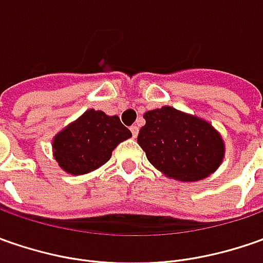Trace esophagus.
<instances>
[{
	"label": "esophagus",
	"instance_id": "34e87169",
	"mask_svg": "<svg viewBox=\"0 0 263 263\" xmlns=\"http://www.w3.org/2000/svg\"><path fill=\"white\" fill-rule=\"evenodd\" d=\"M130 132H132V135H133V137H137V133H139V127H137V126H132V127H130Z\"/></svg>",
	"mask_w": 263,
	"mask_h": 263
}]
</instances>
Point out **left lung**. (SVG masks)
<instances>
[{
	"label": "left lung",
	"mask_w": 263,
	"mask_h": 263,
	"mask_svg": "<svg viewBox=\"0 0 263 263\" xmlns=\"http://www.w3.org/2000/svg\"><path fill=\"white\" fill-rule=\"evenodd\" d=\"M137 143L147 161L170 178L197 181L214 173L224 158V142L209 123L162 106L145 112Z\"/></svg>",
	"instance_id": "obj_1"
}]
</instances>
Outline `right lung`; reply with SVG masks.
I'll return each mask as SVG.
<instances>
[{
    "mask_svg": "<svg viewBox=\"0 0 263 263\" xmlns=\"http://www.w3.org/2000/svg\"><path fill=\"white\" fill-rule=\"evenodd\" d=\"M132 132L117 116L89 109L54 139V158L64 171L80 176L104 165Z\"/></svg>",
    "mask_w": 263,
    "mask_h": 263,
    "instance_id": "add662e5",
    "label": "right lung"
}]
</instances>
